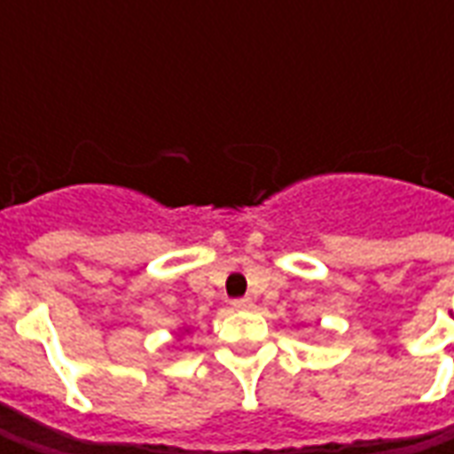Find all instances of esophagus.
<instances>
[{
  "mask_svg": "<svg viewBox=\"0 0 454 454\" xmlns=\"http://www.w3.org/2000/svg\"><path fill=\"white\" fill-rule=\"evenodd\" d=\"M250 306H253V299H250V296H246V299H236V301H233V309H238V311L250 309Z\"/></svg>",
  "mask_w": 454,
  "mask_h": 454,
  "instance_id": "1",
  "label": "esophagus"
}]
</instances>
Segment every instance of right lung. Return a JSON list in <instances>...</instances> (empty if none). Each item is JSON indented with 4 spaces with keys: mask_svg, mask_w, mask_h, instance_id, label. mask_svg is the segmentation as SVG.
<instances>
[{
    "mask_svg": "<svg viewBox=\"0 0 454 454\" xmlns=\"http://www.w3.org/2000/svg\"><path fill=\"white\" fill-rule=\"evenodd\" d=\"M179 333H189V328H179Z\"/></svg>",
    "mask_w": 454,
    "mask_h": 454,
    "instance_id": "1",
    "label": "right lung"
}]
</instances>
